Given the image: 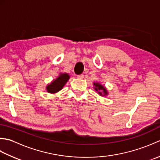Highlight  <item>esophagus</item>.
I'll return each instance as SVG.
<instances>
[{
    "instance_id": "obj_1",
    "label": "esophagus",
    "mask_w": 160,
    "mask_h": 160,
    "mask_svg": "<svg viewBox=\"0 0 160 160\" xmlns=\"http://www.w3.org/2000/svg\"><path fill=\"white\" fill-rule=\"evenodd\" d=\"M77 77H78V78H80V79H82V78H84V75H83V74L78 75V76Z\"/></svg>"
}]
</instances>
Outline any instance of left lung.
I'll list each match as a JSON object with an SVG mask.
<instances>
[{
  "mask_svg": "<svg viewBox=\"0 0 160 160\" xmlns=\"http://www.w3.org/2000/svg\"><path fill=\"white\" fill-rule=\"evenodd\" d=\"M93 85H95V87L94 89L95 90H96V91H98V93L100 94L101 96L102 94V92L103 93L104 96H106V95L107 94V91L106 90V89H105V87L102 86L99 83H93Z\"/></svg>",
  "mask_w": 160,
  "mask_h": 160,
  "instance_id": "obj_1",
  "label": "left lung"
}]
</instances>
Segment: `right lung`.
<instances>
[{
  "label": "right lung",
  "mask_w": 160,
  "mask_h": 160,
  "mask_svg": "<svg viewBox=\"0 0 160 160\" xmlns=\"http://www.w3.org/2000/svg\"><path fill=\"white\" fill-rule=\"evenodd\" d=\"M69 79V76L67 73L61 74L56 80L47 87V90L49 93H55L62 89L64 84Z\"/></svg>",
  "instance_id": "right-lung-1"
}]
</instances>
